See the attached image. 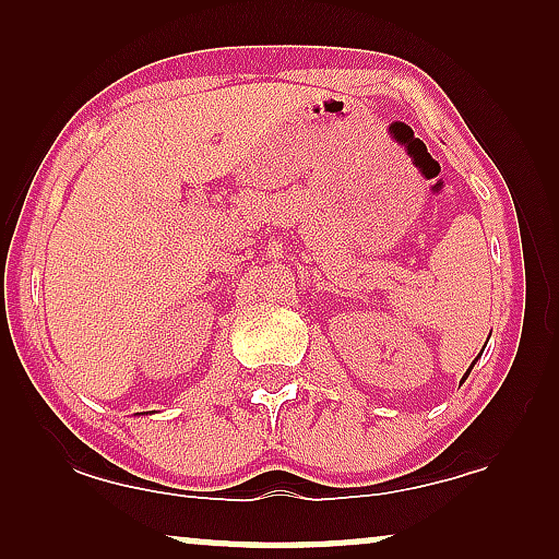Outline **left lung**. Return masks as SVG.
Masks as SVG:
<instances>
[{
    "label": "left lung",
    "mask_w": 559,
    "mask_h": 559,
    "mask_svg": "<svg viewBox=\"0 0 559 559\" xmlns=\"http://www.w3.org/2000/svg\"><path fill=\"white\" fill-rule=\"evenodd\" d=\"M473 364H476V361H473ZM468 373H471V369H468Z\"/></svg>",
    "instance_id": "8db88e82"
}]
</instances>
